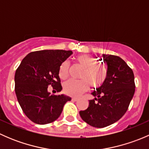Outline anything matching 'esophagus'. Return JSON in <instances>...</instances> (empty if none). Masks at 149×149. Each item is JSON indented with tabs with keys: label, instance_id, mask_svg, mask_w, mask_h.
<instances>
[{
	"label": "esophagus",
	"instance_id": "obj_1",
	"mask_svg": "<svg viewBox=\"0 0 149 149\" xmlns=\"http://www.w3.org/2000/svg\"><path fill=\"white\" fill-rule=\"evenodd\" d=\"M71 100H72V101L76 102V101H78V100H79V98H77V97H73Z\"/></svg>",
	"mask_w": 149,
	"mask_h": 149
}]
</instances>
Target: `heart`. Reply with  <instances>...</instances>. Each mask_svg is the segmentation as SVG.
I'll use <instances>...</instances> for the list:
<instances>
[{"label":"heart","mask_w":149,"mask_h":149,"mask_svg":"<svg viewBox=\"0 0 149 149\" xmlns=\"http://www.w3.org/2000/svg\"><path fill=\"white\" fill-rule=\"evenodd\" d=\"M76 62L84 67L81 78V80L70 79L63 84L64 91L72 97H79L88 91L90 85L94 88L102 86L107 77V68L104 64L97 63V59L91 55L82 54L75 58ZM69 63L65 61L59 68V76L61 79H67L69 75Z\"/></svg>","instance_id":"b5f03b06"}]
</instances>
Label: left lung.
Wrapping results in <instances>:
<instances>
[{
  "label": "left lung",
  "instance_id": "8db88e82",
  "mask_svg": "<svg viewBox=\"0 0 149 149\" xmlns=\"http://www.w3.org/2000/svg\"><path fill=\"white\" fill-rule=\"evenodd\" d=\"M102 56L107 64L106 81L91 93L95 98L89 100L88 108L79 112L84 121L100 128L113 124L125 115L136 88L133 70L121 58L104 54Z\"/></svg>",
  "mask_w": 149,
  "mask_h": 149
}]
</instances>
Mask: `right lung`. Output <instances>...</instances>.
Masks as SVG:
<instances>
[{
  "mask_svg": "<svg viewBox=\"0 0 149 149\" xmlns=\"http://www.w3.org/2000/svg\"><path fill=\"white\" fill-rule=\"evenodd\" d=\"M72 53L63 49L31 52L16 69V97L24 113L34 123L45 125L56 120L64 104L71 100L63 94L50 95L47 88L51 85L58 92L62 90L60 66Z\"/></svg>",
  "mask_w": 149,
  "mask_h": 149,
  "instance_id": "1",
  "label": "right lung"
}]
</instances>
